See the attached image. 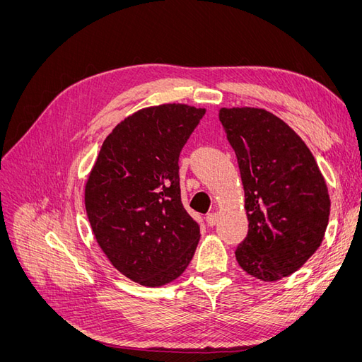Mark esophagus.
I'll return each mask as SVG.
<instances>
[{"label":"esophagus","mask_w":362,"mask_h":362,"mask_svg":"<svg viewBox=\"0 0 362 362\" xmlns=\"http://www.w3.org/2000/svg\"><path fill=\"white\" fill-rule=\"evenodd\" d=\"M206 223H208V226H214L217 223V214L216 213L206 214Z\"/></svg>","instance_id":"34e87169"}]
</instances>
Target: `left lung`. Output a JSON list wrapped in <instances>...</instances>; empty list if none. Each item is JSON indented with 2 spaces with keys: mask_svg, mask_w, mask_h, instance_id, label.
Masks as SVG:
<instances>
[{
  "mask_svg": "<svg viewBox=\"0 0 362 362\" xmlns=\"http://www.w3.org/2000/svg\"><path fill=\"white\" fill-rule=\"evenodd\" d=\"M245 189L247 237L235 258L247 275L275 282L299 270L320 247L331 201L305 141L264 108L218 110Z\"/></svg>",
  "mask_w": 362,
  "mask_h": 362,
  "instance_id": "obj_1",
  "label": "left lung"
}]
</instances>
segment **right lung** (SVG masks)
Wrapping results in <instances>:
<instances>
[{"instance_id": "add662e5", "label": "right lung", "mask_w": 362, "mask_h": 362, "mask_svg": "<svg viewBox=\"0 0 362 362\" xmlns=\"http://www.w3.org/2000/svg\"><path fill=\"white\" fill-rule=\"evenodd\" d=\"M205 115L187 104L145 107L113 128L84 187L98 246L112 266L145 287L182 275L201 238L181 202L178 158Z\"/></svg>"}]
</instances>
